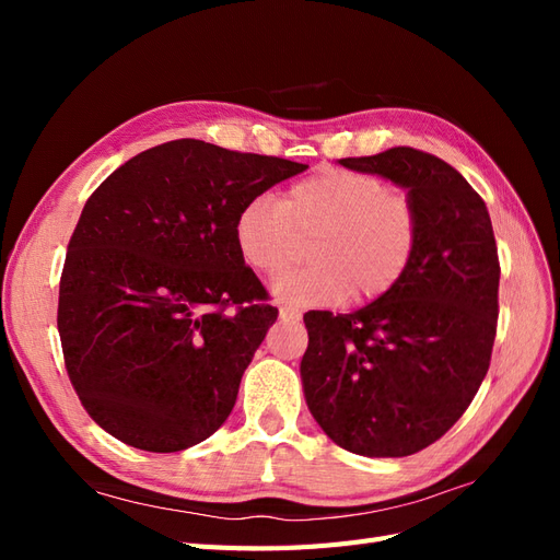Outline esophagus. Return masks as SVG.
<instances>
[{"label":"esophagus","mask_w":560,"mask_h":560,"mask_svg":"<svg viewBox=\"0 0 560 560\" xmlns=\"http://www.w3.org/2000/svg\"><path fill=\"white\" fill-rule=\"evenodd\" d=\"M299 317H301V313L296 308H292V306H282L280 308V319H284V322H296Z\"/></svg>","instance_id":"obj_1"}]
</instances>
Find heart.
Listing matches in <instances>:
<instances>
[{
  "label": "heart",
  "instance_id": "obj_1",
  "mask_svg": "<svg viewBox=\"0 0 560 560\" xmlns=\"http://www.w3.org/2000/svg\"><path fill=\"white\" fill-rule=\"evenodd\" d=\"M306 245V268L273 282L276 296L301 306L378 299L404 278L418 247V214L376 177L346 167H319L292 184L284 200L247 198L233 219L241 259L261 276H278Z\"/></svg>",
  "mask_w": 560,
  "mask_h": 560
}]
</instances>
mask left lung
I'll return each mask as SVG.
<instances>
[{"mask_svg": "<svg viewBox=\"0 0 560 560\" xmlns=\"http://www.w3.org/2000/svg\"><path fill=\"white\" fill-rule=\"evenodd\" d=\"M338 163L406 189L418 247L404 278L369 306L303 315V397L341 448L413 455L455 425L486 378L500 287L493 224L467 179L425 151L395 147Z\"/></svg>", "mask_w": 560, "mask_h": 560, "instance_id": "8db88e82", "label": "left lung"}]
</instances>
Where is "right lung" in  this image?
Segmentation results:
<instances>
[{
    "label": "right lung",
    "instance_id": "1",
    "mask_svg": "<svg viewBox=\"0 0 560 560\" xmlns=\"http://www.w3.org/2000/svg\"><path fill=\"white\" fill-rule=\"evenodd\" d=\"M308 165L175 140L83 206L58 299L65 366L118 442L175 453L224 425L278 308L233 241L243 202Z\"/></svg>",
    "mask_w": 560,
    "mask_h": 560
}]
</instances>
